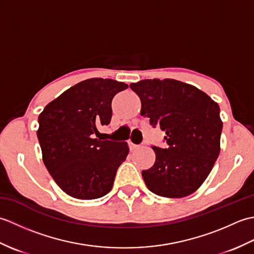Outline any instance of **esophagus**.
I'll return each instance as SVG.
<instances>
[{
    "label": "esophagus",
    "mask_w": 254,
    "mask_h": 254,
    "mask_svg": "<svg viewBox=\"0 0 254 254\" xmlns=\"http://www.w3.org/2000/svg\"><path fill=\"white\" fill-rule=\"evenodd\" d=\"M127 144H128V147H130V149L131 150H134V149H136L137 147H138V145H136V144H134L131 139H128L127 141Z\"/></svg>",
    "instance_id": "34e87169"
}]
</instances>
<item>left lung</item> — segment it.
<instances>
[{
  "label": "left lung",
  "mask_w": 254,
  "mask_h": 254,
  "mask_svg": "<svg viewBox=\"0 0 254 254\" xmlns=\"http://www.w3.org/2000/svg\"><path fill=\"white\" fill-rule=\"evenodd\" d=\"M130 87L141 99V116L166 132L168 145L153 146L156 160L142 171L145 185L159 196L190 195L202 186L220 152L218 104L195 86L176 79H143Z\"/></svg>",
  "instance_id": "8db88e82"
}]
</instances>
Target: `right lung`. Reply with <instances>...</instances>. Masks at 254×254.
<instances>
[{"label":"right lung","mask_w":254,"mask_h":254,"mask_svg":"<svg viewBox=\"0 0 254 254\" xmlns=\"http://www.w3.org/2000/svg\"><path fill=\"white\" fill-rule=\"evenodd\" d=\"M128 86L110 78H89L64 91L38 118L42 160L67 195L94 199L110 192L128 154L127 142L94 138L97 127L111 121V101Z\"/></svg>","instance_id":"right-lung-1"}]
</instances>
